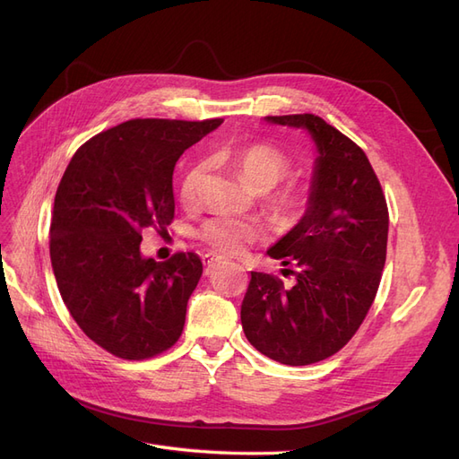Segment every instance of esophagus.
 I'll list each match as a JSON object with an SVG mask.
<instances>
[{"label": "esophagus", "instance_id": "obj_1", "mask_svg": "<svg viewBox=\"0 0 459 459\" xmlns=\"http://www.w3.org/2000/svg\"><path fill=\"white\" fill-rule=\"evenodd\" d=\"M221 260V256H218V255H212V253H208V255H204L203 256V262H204V266H208V268H212V266H216V264H220Z\"/></svg>", "mask_w": 459, "mask_h": 459}]
</instances>
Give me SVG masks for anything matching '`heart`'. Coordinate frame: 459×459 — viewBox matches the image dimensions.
I'll return each mask as SVG.
<instances>
[{
	"label": "heart",
	"mask_w": 459,
	"mask_h": 459,
	"mask_svg": "<svg viewBox=\"0 0 459 459\" xmlns=\"http://www.w3.org/2000/svg\"><path fill=\"white\" fill-rule=\"evenodd\" d=\"M214 160L230 162L239 172L243 182L255 193H268L293 170V162L281 149L268 143H253L243 147H220L212 152ZM206 164L195 162L179 184V199L184 204H195L203 186ZM268 211L277 224L295 226L307 214L310 193L302 186H289L272 193L266 201ZM201 239L221 255H241L258 241L260 226L253 220L216 216L206 220L201 228Z\"/></svg>",
	"instance_id": "1"
}]
</instances>
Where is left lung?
<instances>
[{"label": "left lung", "mask_w": 459, "mask_h": 459, "mask_svg": "<svg viewBox=\"0 0 459 459\" xmlns=\"http://www.w3.org/2000/svg\"><path fill=\"white\" fill-rule=\"evenodd\" d=\"M307 128L317 145L307 214L268 255L297 277L251 272L241 304L245 337L285 366H308L339 352L362 325L386 260L388 208L377 174L351 137L316 115L266 117Z\"/></svg>", "instance_id": "1"}]
</instances>
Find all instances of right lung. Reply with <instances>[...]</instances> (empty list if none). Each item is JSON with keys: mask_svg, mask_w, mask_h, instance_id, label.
Returning <instances> with one entry per match:
<instances>
[{"mask_svg": "<svg viewBox=\"0 0 459 459\" xmlns=\"http://www.w3.org/2000/svg\"><path fill=\"white\" fill-rule=\"evenodd\" d=\"M224 122L134 118L93 135L55 193L49 255L78 327L113 356L147 359L178 342L203 262L143 258V230L174 220L172 174L184 151Z\"/></svg>", "mask_w": 459, "mask_h": 459, "instance_id": "obj_1", "label": "right lung"}]
</instances>
